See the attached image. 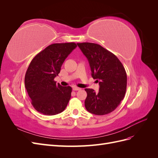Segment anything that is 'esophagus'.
<instances>
[{
  "mask_svg": "<svg viewBox=\"0 0 158 158\" xmlns=\"http://www.w3.org/2000/svg\"><path fill=\"white\" fill-rule=\"evenodd\" d=\"M73 89L74 91H78V90H80V89H81V88L74 86V87H73Z\"/></svg>",
  "mask_w": 158,
  "mask_h": 158,
  "instance_id": "34e87169",
  "label": "esophagus"
}]
</instances>
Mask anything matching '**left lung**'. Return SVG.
Segmentation results:
<instances>
[{
    "mask_svg": "<svg viewBox=\"0 0 158 158\" xmlns=\"http://www.w3.org/2000/svg\"><path fill=\"white\" fill-rule=\"evenodd\" d=\"M88 59L92 76L99 82V92L85 88L87 111L97 115L113 111L124 99L127 76L125 68L117 57L103 47L93 43L77 44Z\"/></svg>",
    "mask_w": 158,
    "mask_h": 158,
    "instance_id": "left-lung-1",
    "label": "left lung"
}]
</instances>
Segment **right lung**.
Returning <instances> with one entry per match:
<instances>
[{
	"mask_svg": "<svg viewBox=\"0 0 158 158\" xmlns=\"http://www.w3.org/2000/svg\"><path fill=\"white\" fill-rule=\"evenodd\" d=\"M77 47L75 43L54 44L32 59L25 75V87L36 111L45 115L63 112L71 97L72 88L54 80L62 64Z\"/></svg>",
	"mask_w": 158,
	"mask_h": 158,
	"instance_id": "1",
	"label": "right lung"
}]
</instances>
